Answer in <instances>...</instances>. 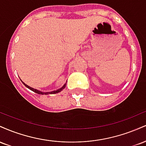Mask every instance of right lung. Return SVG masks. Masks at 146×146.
Returning a JSON list of instances; mask_svg holds the SVG:
<instances>
[{
  "instance_id": "right-lung-1",
  "label": "right lung",
  "mask_w": 146,
  "mask_h": 146,
  "mask_svg": "<svg viewBox=\"0 0 146 146\" xmlns=\"http://www.w3.org/2000/svg\"><path fill=\"white\" fill-rule=\"evenodd\" d=\"M21 82H22L23 83V84L25 85V86L26 87H27L28 88H29V89H30L31 90H32V91H33V92H35V93H38V94H40V95H48V94H56V93H60V92H61L62 90L64 88H65V87H66V83L64 85V86L62 87V88H59V89H58V90H53V91H51V92H46V93H44V92H42V91H40V90H37V89H35V88H31V87H30V86H28V85H27V84H25L23 82V81H22L21 80Z\"/></svg>"
}]
</instances>
